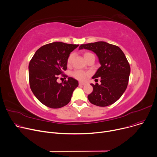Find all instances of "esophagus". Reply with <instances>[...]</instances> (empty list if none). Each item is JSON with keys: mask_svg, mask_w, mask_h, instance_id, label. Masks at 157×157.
Here are the masks:
<instances>
[{"mask_svg": "<svg viewBox=\"0 0 157 157\" xmlns=\"http://www.w3.org/2000/svg\"><path fill=\"white\" fill-rule=\"evenodd\" d=\"M86 84V83H85V82H79V86H85Z\"/></svg>", "mask_w": 157, "mask_h": 157, "instance_id": "1", "label": "esophagus"}]
</instances>
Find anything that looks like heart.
Wrapping results in <instances>:
<instances>
[{
	"instance_id": "1",
	"label": "heart",
	"mask_w": 157,
	"mask_h": 157,
	"mask_svg": "<svg viewBox=\"0 0 157 157\" xmlns=\"http://www.w3.org/2000/svg\"><path fill=\"white\" fill-rule=\"evenodd\" d=\"M90 54L89 52H85L84 54V58H86L87 55ZM73 54L71 53L69 54V56L67 58V63L68 65H70L72 63V60H73ZM89 75V73L87 72L86 71H80V70H75L72 73V76L74 77L75 78L78 80H84L86 79V78L87 77V76Z\"/></svg>"
}]
</instances>
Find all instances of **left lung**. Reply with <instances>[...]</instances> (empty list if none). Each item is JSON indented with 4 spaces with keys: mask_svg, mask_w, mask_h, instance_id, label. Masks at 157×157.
Instances as JSON below:
<instances>
[{
    "mask_svg": "<svg viewBox=\"0 0 157 157\" xmlns=\"http://www.w3.org/2000/svg\"><path fill=\"white\" fill-rule=\"evenodd\" d=\"M82 49L95 52L101 64L93 77H100L101 84H90L93 90L87 96L89 101L98 106L112 105L126 90L129 78L131 68L124 53L118 46L102 41L82 44Z\"/></svg>",
    "mask_w": 157,
    "mask_h": 157,
    "instance_id": "1",
    "label": "left lung"
}]
</instances>
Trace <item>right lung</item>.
Instances as JSON below:
<instances>
[{
	"instance_id": "add662e5",
	"label": "right lung",
	"mask_w": 157,
	"mask_h": 157,
	"mask_svg": "<svg viewBox=\"0 0 157 157\" xmlns=\"http://www.w3.org/2000/svg\"><path fill=\"white\" fill-rule=\"evenodd\" d=\"M78 45L60 42L45 44L35 52L30 60L29 65L30 89L45 106L59 108L70 101L73 90L78 86V81L68 77V80L59 84L57 79L59 75L68 77L63 74L67 69V58Z\"/></svg>"
}]
</instances>
